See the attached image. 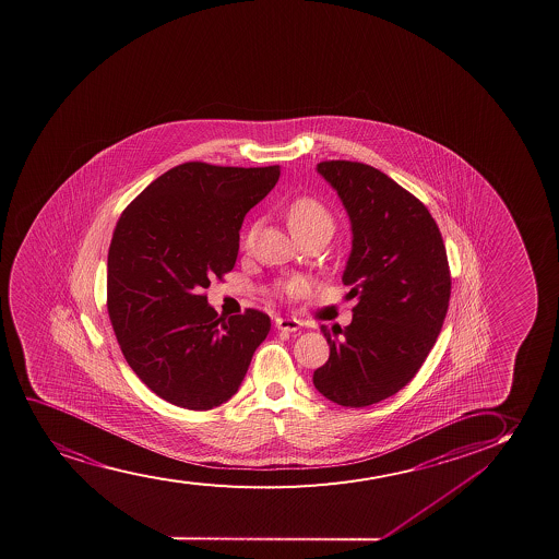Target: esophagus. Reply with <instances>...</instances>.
<instances>
[{"mask_svg": "<svg viewBox=\"0 0 559 559\" xmlns=\"http://www.w3.org/2000/svg\"><path fill=\"white\" fill-rule=\"evenodd\" d=\"M302 323L295 317H277L276 319V329L283 330V332H296Z\"/></svg>", "mask_w": 559, "mask_h": 559, "instance_id": "esophagus-1", "label": "esophagus"}]
</instances>
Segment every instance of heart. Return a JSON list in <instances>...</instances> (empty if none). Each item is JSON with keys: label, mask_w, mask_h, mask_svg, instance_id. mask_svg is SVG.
<instances>
[{"label": "heart", "mask_w": 559, "mask_h": 559, "mask_svg": "<svg viewBox=\"0 0 559 559\" xmlns=\"http://www.w3.org/2000/svg\"><path fill=\"white\" fill-rule=\"evenodd\" d=\"M287 222L295 236L308 235L313 230H330L334 229V217L326 209L323 201H319L313 195H300L293 199L287 206ZM255 238V227L251 225L246 233H243L242 243L243 248H251ZM302 289V282L300 280H290V282L283 283L282 287L277 290H296Z\"/></svg>", "instance_id": "heart-1"}]
</instances>
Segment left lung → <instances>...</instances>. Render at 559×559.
Instances as JSON below:
<instances>
[{"mask_svg":"<svg viewBox=\"0 0 559 559\" xmlns=\"http://www.w3.org/2000/svg\"><path fill=\"white\" fill-rule=\"evenodd\" d=\"M317 170L349 214L343 283L358 304L349 326L321 329L330 357L313 384L334 404L366 407L402 391L430 355L449 310L451 269L438 223L407 189L366 163L332 159Z\"/></svg>","mask_w":559,"mask_h":559,"instance_id":"1","label":"left lung"}]
</instances>
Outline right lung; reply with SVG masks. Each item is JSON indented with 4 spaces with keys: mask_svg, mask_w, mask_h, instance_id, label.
<instances>
[{
    "mask_svg": "<svg viewBox=\"0 0 559 559\" xmlns=\"http://www.w3.org/2000/svg\"><path fill=\"white\" fill-rule=\"evenodd\" d=\"M280 165L170 168L121 212L108 248L107 308L121 353L150 391L183 409L235 396L270 317L230 319L204 289L238 255L243 216L280 180Z\"/></svg>",
    "mask_w": 559,
    "mask_h": 559,
    "instance_id": "right-lung-1",
    "label": "right lung"
}]
</instances>
